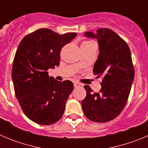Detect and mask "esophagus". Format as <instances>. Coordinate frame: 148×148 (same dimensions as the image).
I'll list each match as a JSON object with an SVG mask.
<instances>
[{
	"label": "esophagus",
	"instance_id": "1",
	"mask_svg": "<svg viewBox=\"0 0 148 148\" xmlns=\"http://www.w3.org/2000/svg\"><path fill=\"white\" fill-rule=\"evenodd\" d=\"M82 86V84H80V83H78V82H75L74 83V86L76 88V87H78V86Z\"/></svg>",
	"mask_w": 148,
	"mask_h": 148
}]
</instances>
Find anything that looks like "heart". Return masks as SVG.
Listing matches in <instances>:
<instances>
[{
  "instance_id": "1",
  "label": "heart",
  "mask_w": 148,
  "mask_h": 148,
  "mask_svg": "<svg viewBox=\"0 0 148 148\" xmlns=\"http://www.w3.org/2000/svg\"><path fill=\"white\" fill-rule=\"evenodd\" d=\"M89 42H91V41H85V42H84V43H89Z\"/></svg>"
}]
</instances>
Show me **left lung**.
Wrapping results in <instances>:
<instances>
[{"label": "left lung", "mask_w": 148, "mask_h": 148, "mask_svg": "<svg viewBox=\"0 0 148 148\" xmlns=\"http://www.w3.org/2000/svg\"><path fill=\"white\" fill-rule=\"evenodd\" d=\"M85 36L97 39L99 53L93 72L102 81L97 93L89 86H84L86 96L82 108L90 121L105 123L119 116L127 102L134 78L131 51L126 41L108 28H100L96 34L87 32Z\"/></svg>", "instance_id": "1"}]
</instances>
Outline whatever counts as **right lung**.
<instances>
[{
	"instance_id": "add662e5",
	"label": "right lung",
	"mask_w": 148,
	"mask_h": 148,
	"mask_svg": "<svg viewBox=\"0 0 148 148\" xmlns=\"http://www.w3.org/2000/svg\"><path fill=\"white\" fill-rule=\"evenodd\" d=\"M76 35L40 28L25 36L18 46L12 73L15 95L24 113L35 123L51 125L62 117L73 84L49 77L47 70L60 64L62 48Z\"/></svg>"
}]
</instances>
